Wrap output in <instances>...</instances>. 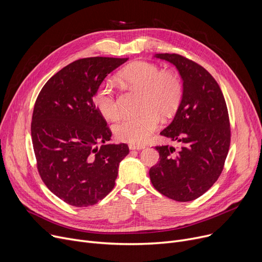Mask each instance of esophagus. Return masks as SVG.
Returning a JSON list of instances; mask_svg holds the SVG:
<instances>
[{
  "label": "esophagus",
  "instance_id": "obj_1",
  "mask_svg": "<svg viewBox=\"0 0 262 262\" xmlns=\"http://www.w3.org/2000/svg\"><path fill=\"white\" fill-rule=\"evenodd\" d=\"M145 148V145H134V144H129V149L133 150H139V149H143Z\"/></svg>",
  "mask_w": 262,
  "mask_h": 262
}]
</instances>
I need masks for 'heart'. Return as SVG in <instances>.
<instances>
[{"label":"heart","instance_id":"obj_1","mask_svg":"<svg viewBox=\"0 0 262 262\" xmlns=\"http://www.w3.org/2000/svg\"><path fill=\"white\" fill-rule=\"evenodd\" d=\"M119 78L129 87L142 91L140 115L125 117L114 127L117 138L134 145L145 143L157 129L160 116L169 118L180 107L184 96L181 77L171 71H162L148 61L134 62L119 73ZM94 103L99 112L109 120L120 114L117 94L109 81H103L94 92Z\"/></svg>","mask_w":262,"mask_h":262}]
</instances>
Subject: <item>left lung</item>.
Masks as SVG:
<instances>
[{
	"mask_svg": "<svg viewBox=\"0 0 262 262\" xmlns=\"http://www.w3.org/2000/svg\"><path fill=\"white\" fill-rule=\"evenodd\" d=\"M173 63L183 78L184 96L160 135L177 144L156 146L159 162L149 178L161 194L177 202L193 201L221 175L230 144V124L223 93L205 68L180 54H156Z\"/></svg>",
	"mask_w": 262,
	"mask_h": 262,
	"instance_id": "left-lung-1",
	"label": "left lung"
}]
</instances>
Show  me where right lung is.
<instances>
[{"mask_svg":"<svg viewBox=\"0 0 262 262\" xmlns=\"http://www.w3.org/2000/svg\"><path fill=\"white\" fill-rule=\"evenodd\" d=\"M127 59L75 60L53 75L36 100L31 133L39 175L51 192L75 207L103 200L129 153L125 143L104 144L112 130L93 102L107 74Z\"/></svg>","mask_w":262,"mask_h":262,"instance_id":"add662e5","label":"right lung"}]
</instances>
